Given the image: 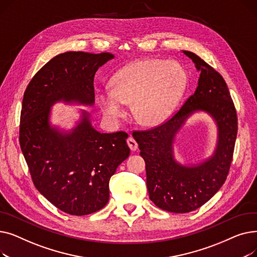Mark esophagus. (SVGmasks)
Wrapping results in <instances>:
<instances>
[{
  "mask_svg": "<svg viewBox=\"0 0 257 257\" xmlns=\"http://www.w3.org/2000/svg\"><path fill=\"white\" fill-rule=\"evenodd\" d=\"M127 144H128V146H129V148H130V150H131V151H137V150H138L139 145H138L137 141L134 140L133 138H131V137H130V138L127 140Z\"/></svg>",
  "mask_w": 257,
  "mask_h": 257,
  "instance_id": "34e87169",
  "label": "esophagus"
}]
</instances>
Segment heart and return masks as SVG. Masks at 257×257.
Segmentation results:
<instances>
[{
	"instance_id": "heart-1",
	"label": "heart",
	"mask_w": 257,
	"mask_h": 257,
	"mask_svg": "<svg viewBox=\"0 0 257 257\" xmlns=\"http://www.w3.org/2000/svg\"><path fill=\"white\" fill-rule=\"evenodd\" d=\"M183 67L174 61L144 59L120 69L112 78V88L97 91V102L111 123L126 113L124 104L140 124L156 126L165 121L181 99L186 86Z\"/></svg>"
}]
</instances>
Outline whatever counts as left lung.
<instances>
[{"label": "left lung", "instance_id": "obj_1", "mask_svg": "<svg viewBox=\"0 0 257 257\" xmlns=\"http://www.w3.org/2000/svg\"><path fill=\"white\" fill-rule=\"evenodd\" d=\"M182 53L200 73L194 94L167 123L152 130L133 132L146 163L151 201L175 213L193 211L217 194L230 168L237 133L236 111L223 77L195 53ZM196 113H205L215 121L217 143L205 160L182 164L174 156V141L187 119Z\"/></svg>", "mask_w": 257, "mask_h": 257}]
</instances>
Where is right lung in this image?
Wrapping results in <instances>:
<instances>
[{
    "mask_svg": "<svg viewBox=\"0 0 257 257\" xmlns=\"http://www.w3.org/2000/svg\"><path fill=\"white\" fill-rule=\"evenodd\" d=\"M110 53L65 52L32 78L22 106L20 144L34 185L46 199L72 215L102 209L110 177L130 155L128 134L101 133L91 114L80 109L71 129L52 123L56 103L93 106L94 74L113 59Z\"/></svg>",
    "mask_w": 257,
    "mask_h": 257,
    "instance_id": "add662e5",
    "label": "right lung"
}]
</instances>
